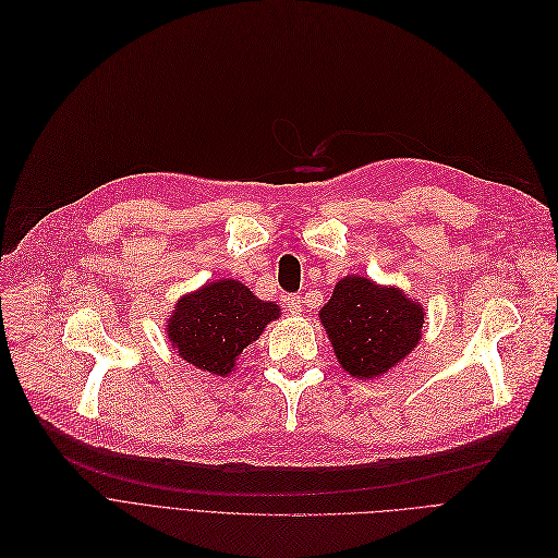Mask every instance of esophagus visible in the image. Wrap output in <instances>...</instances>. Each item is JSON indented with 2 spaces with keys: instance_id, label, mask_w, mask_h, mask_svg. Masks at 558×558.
Returning <instances> with one entry per match:
<instances>
[{
  "instance_id": "obj_1",
  "label": "esophagus",
  "mask_w": 558,
  "mask_h": 558,
  "mask_svg": "<svg viewBox=\"0 0 558 558\" xmlns=\"http://www.w3.org/2000/svg\"><path fill=\"white\" fill-rule=\"evenodd\" d=\"M286 308H288V313L300 315L302 313V298L300 295H288L286 298Z\"/></svg>"
}]
</instances>
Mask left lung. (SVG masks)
<instances>
[{
	"instance_id": "obj_1",
	"label": "left lung",
	"mask_w": 558,
	"mask_h": 558,
	"mask_svg": "<svg viewBox=\"0 0 558 558\" xmlns=\"http://www.w3.org/2000/svg\"><path fill=\"white\" fill-rule=\"evenodd\" d=\"M424 313L397 288L344 277L323 306L320 320L340 365L352 377L373 379L400 363L422 336Z\"/></svg>"
}]
</instances>
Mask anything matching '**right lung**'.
I'll return each instance as SVG.
<instances>
[{"label": "right lung", "instance_id": "1", "mask_svg": "<svg viewBox=\"0 0 558 558\" xmlns=\"http://www.w3.org/2000/svg\"><path fill=\"white\" fill-rule=\"evenodd\" d=\"M279 317V306L260 302L241 281L208 283L183 298L168 320V338L179 354L210 375H229L235 356Z\"/></svg>", "mask_w": 558, "mask_h": 558}]
</instances>
